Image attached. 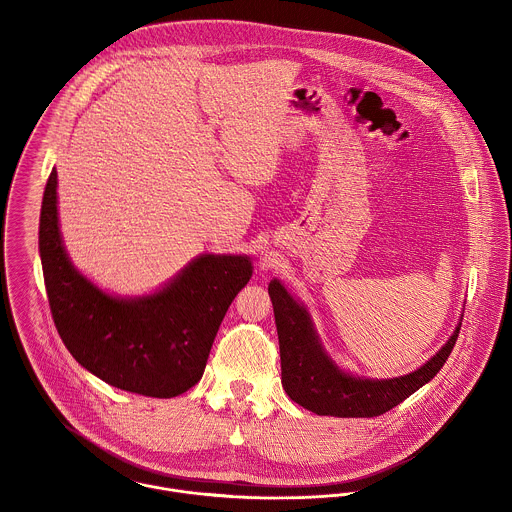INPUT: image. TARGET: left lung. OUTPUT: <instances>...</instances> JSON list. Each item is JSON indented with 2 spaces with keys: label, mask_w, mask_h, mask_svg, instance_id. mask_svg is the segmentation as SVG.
<instances>
[{
  "label": "left lung",
  "mask_w": 512,
  "mask_h": 512,
  "mask_svg": "<svg viewBox=\"0 0 512 512\" xmlns=\"http://www.w3.org/2000/svg\"><path fill=\"white\" fill-rule=\"evenodd\" d=\"M268 293L280 339L282 386L293 402L319 416L374 418L386 414L438 374L461 329L459 323L449 341L418 370L388 380L363 378L343 372L327 357L307 309L278 280L270 282Z\"/></svg>",
  "instance_id": "1"
}]
</instances>
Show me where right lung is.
Listing matches in <instances>:
<instances>
[{"label":"right lung","instance_id":"obj_1","mask_svg":"<svg viewBox=\"0 0 512 512\" xmlns=\"http://www.w3.org/2000/svg\"><path fill=\"white\" fill-rule=\"evenodd\" d=\"M39 252L53 321L76 363L110 386L151 398L179 396L201 380L220 321L252 278L248 256L203 254L151 295L98 290L63 246L55 169L41 205Z\"/></svg>","mask_w":512,"mask_h":512}]
</instances>
